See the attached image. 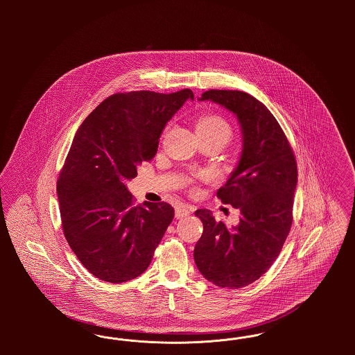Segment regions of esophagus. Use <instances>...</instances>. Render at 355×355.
Instances as JSON below:
<instances>
[{
	"instance_id": "obj_1",
	"label": "esophagus",
	"mask_w": 355,
	"mask_h": 355,
	"mask_svg": "<svg viewBox=\"0 0 355 355\" xmlns=\"http://www.w3.org/2000/svg\"><path fill=\"white\" fill-rule=\"evenodd\" d=\"M189 214H190V209H189V206H186V205H181V206H178V207L175 209V218H178V220L185 218Z\"/></svg>"
}]
</instances>
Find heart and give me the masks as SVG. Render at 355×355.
Wrapping results in <instances>:
<instances>
[{"mask_svg": "<svg viewBox=\"0 0 355 355\" xmlns=\"http://www.w3.org/2000/svg\"><path fill=\"white\" fill-rule=\"evenodd\" d=\"M196 129L198 135H227L230 137V125L226 119L216 113L201 114L197 122Z\"/></svg>", "mask_w": 355, "mask_h": 355, "instance_id": "1", "label": "heart"}]
</instances>
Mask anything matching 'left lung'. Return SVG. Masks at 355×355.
Returning a JSON list of instances; mask_svg holds the SVG:
<instances>
[{
  "label": "left lung",
  "instance_id": "obj_1",
  "mask_svg": "<svg viewBox=\"0 0 355 355\" xmlns=\"http://www.w3.org/2000/svg\"><path fill=\"white\" fill-rule=\"evenodd\" d=\"M200 100L220 103L236 114L243 149L236 169L217 191L222 203L241 211L239 223L227 227L209 210H197L203 233L194 261L207 281L239 288L269 270L282 250L293 223L297 161L278 121L253 96L211 89Z\"/></svg>",
  "mask_w": 355,
  "mask_h": 355
}]
</instances>
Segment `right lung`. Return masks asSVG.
Segmentation results:
<instances>
[{
  "instance_id": "1",
  "label": "right lung",
  "mask_w": 355,
  "mask_h": 355,
  "mask_svg": "<svg viewBox=\"0 0 355 355\" xmlns=\"http://www.w3.org/2000/svg\"><path fill=\"white\" fill-rule=\"evenodd\" d=\"M190 89L137 90L102 101L74 135L57 181L69 246L94 277L122 284L141 275L174 217L169 203L135 205L125 181L152 161L159 137Z\"/></svg>"
}]
</instances>
